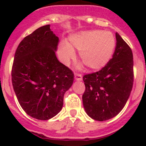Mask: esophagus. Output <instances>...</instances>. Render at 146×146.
I'll return each instance as SVG.
<instances>
[{
    "label": "esophagus",
    "instance_id": "1",
    "mask_svg": "<svg viewBox=\"0 0 146 146\" xmlns=\"http://www.w3.org/2000/svg\"><path fill=\"white\" fill-rule=\"evenodd\" d=\"M75 80H78V81H80V80H82V75L80 74H75Z\"/></svg>",
    "mask_w": 146,
    "mask_h": 146
}]
</instances>
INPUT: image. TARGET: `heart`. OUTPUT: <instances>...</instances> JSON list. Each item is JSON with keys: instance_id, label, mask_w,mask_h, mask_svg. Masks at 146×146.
<instances>
[{"instance_id": "b5f03b06", "label": "heart", "mask_w": 146, "mask_h": 146, "mask_svg": "<svg viewBox=\"0 0 146 146\" xmlns=\"http://www.w3.org/2000/svg\"><path fill=\"white\" fill-rule=\"evenodd\" d=\"M116 47V39L109 31H82L70 36L67 43L58 47V55L64 64L74 58V50L79 51V57L84 64L92 70H100L108 64Z\"/></svg>"}]
</instances>
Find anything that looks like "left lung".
Masks as SVG:
<instances>
[{
    "mask_svg": "<svg viewBox=\"0 0 146 146\" xmlns=\"http://www.w3.org/2000/svg\"><path fill=\"white\" fill-rule=\"evenodd\" d=\"M116 39L115 51L108 64L99 71L83 76L84 109L90 117L100 121L121 111L133 87V53L117 32Z\"/></svg>",
    "mask_w": 146,
    "mask_h": 146,
    "instance_id": "left-lung-1",
    "label": "left lung"
}]
</instances>
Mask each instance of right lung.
I'll list each match as a JSON object with an SVG mask.
<instances>
[{
	"label": "right lung",
	"instance_id": "right-lung-1",
	"mask_svg": "<svg viewBox=\"0 0 146 146\" xmlns=\"http://www.w3.org/2000/svg\"><path fill=\"white\" fill-rule=\"evenodd\" d=\"M58 41L47 25L25 37L15 54V93L23 110L39 120H48L61 111L65 92L74 79L72 70L56 56Z\"/></svg>",
	"mask_w": 146,
	"mask_h": 146
}]
</instances>
